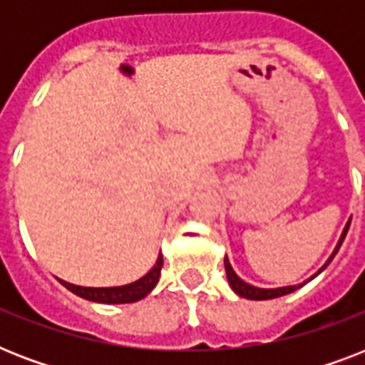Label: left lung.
Masks as SVG:
<instances>
[{"mask_svg":"<svg viewBox=\"0 0 365 365\" xmlns=\"http://www.w3.org/2000/svg\"><path fill=\"white\" fill-rule=\"evenodd\" d=\"M349 225H351V222L346 223L345 231H343V235H341L339 244H337V248H335V252L331 254V257H329L326 265H329V261L334 259L335 254H337V250L341 248V244H343V240H345V237H346V231H349ZM326 265H324L320 271H324V269H326ZM225 272H227V280H229V284H231V288H233L239 295L246 297V299H272V297H280V295L292 294V292H295V289L299 288V286H288V288H277V289L254 288V286H250V284H246L244 280H240V278L235 274L233 267H231V263H229L227 257H225ZM301 286H303V284H301Z\"/></svg>","mask_w":365,"mask_h":365,"instance_id":"left-lung-1","label":"left lung"}]
</instances>
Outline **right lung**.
I'll return each mask as SVG.
<instances>
[{
  "mask_svg": "<svg viewBox=\"0 0 365 365\" xmlns=\"http://www.w3.org/2000/svg\"><path fill=\"white\" fill-rule=\"evenodd\" d=\"M160 267H163V255L159 254L157 263L145 277H142L136 282L126 284V286H117V288H83V286H76V284L64 282V280H60V282L64 284L68 289H71L73 294L88 301H96V303H132V301L145 297L155 288V284L159 282Z\"/></svg>",
  "mask_w": 365,
  "mask_h": 365,
  "instance_id": "obj_1",
  "label": "right lung"
}]
</instances>
